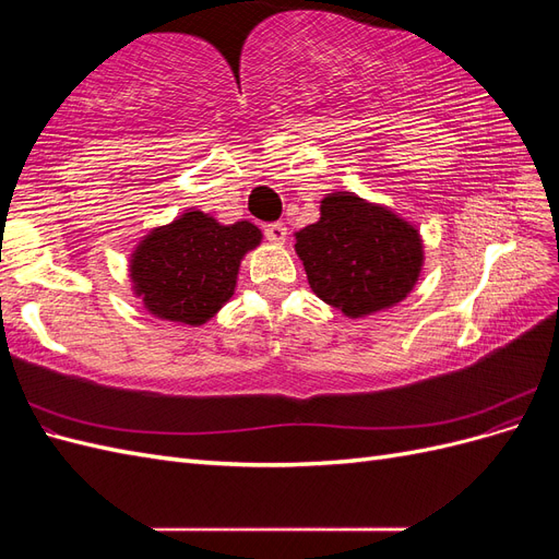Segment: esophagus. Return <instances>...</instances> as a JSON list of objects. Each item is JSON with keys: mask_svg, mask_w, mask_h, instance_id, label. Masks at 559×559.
Instances as JSON below:
<instances>
[{"mask_svg": "<svg viewBox=\"0 0 559 559\" xmlns=\"http://www.w3.org/2000/svg\"><path fill=\"white\" fill-rule=\"evenodd\" d=\"M263 233H265V238L270 240V242H275V245H282L284 240H286V226L284 224H280V222H275V224H267L265 228H263Z\"/></svg>", "mask_w": 559, "mask_h": 559, "instance_id": "esophagus-1", "label": "esophagus"}]
</instances>
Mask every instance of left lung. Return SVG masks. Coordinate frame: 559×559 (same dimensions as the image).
Masks as SVG:
<instances>
[{"instance_id": "left-lung-1", "label": "left lung", "mask_w": 559, "mask_h": 559, "mask_svg": "<svg viewBox=\"0 0 559 559\" xmlns=\"http://www.w3.org/2000/svg\"><path fill=\"white\" fill-rule=\"evenodd\" d=\"M296 251L312 292L347 317L403 300L421 267L417 230L352 193L321 200V218L296 233Z\"/></svg>"}]
</instances>
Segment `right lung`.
Segmentation results:
<instances>
[{
  "label": "right lung",
  "instance_id": "right-lung-1",
  "mask_svg": "<svg viewBox=\"0 0 559 559\" xmlns=\"http://www.w3.org/2000/svg\"><path fill=\"white\" fill-rule=\"evenodd\" d=\"M259 242L261 230L249 222L222 226L202 212H186L134 251V289L151 314L205 324L233 296L240 261Z\"/></svg>",
  "mask_w": 559,
  "mask_h": 559
}]
</instances>
